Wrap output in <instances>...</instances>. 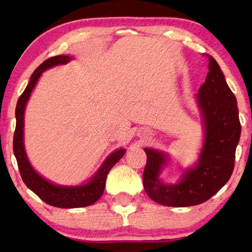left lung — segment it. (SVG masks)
Listing matches in <instances>:
<instances>
[{"instance_id":"obj_1","label":"left lung","mask_w":252,"mask_h":252,"mask_svg":"<svg viewBox=\"0 0 252 252\" xmlns=\"http://www.w3.org/2000/svg\"><path fill=\"white\" fill-rule=\"evenodd\" d=\"M208 74L198 89L197 101L204 119L205 141L196 167L184 173L177 185L158 180L165 156L148 149L143 172V187L153 201L166 206H191L208 201L229 180L235 164V150L240 141L241 124L236 97L230 91L217 61L210 55Z\"/></svg>"}]
</instances>
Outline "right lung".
<instances>
[{
  "label": "right lung",
  "mask_w": 252,
  "mask_h": 252,
  "mask_svg": "<svg viewBox=\"0 0 252 252\" xmlns=\"http://www.w3.org/2000/svg\"><path fill=\"white\" fill-rule=\"evenodd\" d=\"M68 56H55L50 57L39 65L35 71L33 72L31 80L25 88V91L18 98L16 106V129L13 135V154H15L17 164H18L20 175L27 187L39 196L47 204L57 206V208L71 209V208H81V206H88L94 204L98 198L101 197L105 188L106 175L110 170L113 167L117 161L124 156L125 150L119 149L110 155L106 158L104 164L97 171L95 177L92 179L89 184L80 187H63V186L53 185L51 182L44 180L40 177L33 167L31 166L29 159H27L25 149L23 143V133H24V111L29 97L32 93L36 81L39 80L40 75L47 68H50L58 64H65L70 61Z\"/></svg>",
  "instance_id": "add662e5"
}]
</instances>
